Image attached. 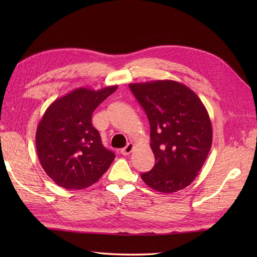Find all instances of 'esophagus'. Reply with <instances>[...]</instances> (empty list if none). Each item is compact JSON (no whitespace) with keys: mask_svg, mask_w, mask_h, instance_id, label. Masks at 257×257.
Listing matches in <instances>:
<instances>
[{"mask_svg":"<svg viewBox=\"0 0 257 257\" xmlns=\"http://www.w3.org/2000/svg\"><path fill=\"white\" fill-rule=\"evenodd\" d=\"M133 149H134V144L128 143V144L121 150V153H122L123 155H128L132 151H133Z\"/></svg>","mask_w":257,"mask_h":257,"instance_id":"obj_1","label":"esophagus"}]
</instances>
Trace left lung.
<instances>
[{
	"label": "left lung",
	"mask_w": 257,
	"mask_h": 257,
	"mask_svg": "<svg viewBox=\"0 0 257 257\" xmlns=\"http://www.w3.org/2000/svg\"><path fill=\"white\" fill-rule=\"evenodd\" d=\"M150 123L155 164L142 179L151 189L174 193L198 175L212 145L206 107L186 85L174 80L130 83Z\"/></svg>",
	"instance_id": "left-lung-1"
}]
</instances>
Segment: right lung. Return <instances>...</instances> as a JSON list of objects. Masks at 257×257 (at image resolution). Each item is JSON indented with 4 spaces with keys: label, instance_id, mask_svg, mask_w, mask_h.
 <instances>
[{
    "label": "right lung",
    "instance_id": "1",
    "mask_svg": "<svg viewBox=\"0 0 257 257\" xmlns=\"http://www.w3.org/2000/svg\"><path fill=\"white\" fill-rule=\"evenodd\" d=\"M116 88H78L54 100L45 111L36 130L38 160L45 173L62 188H89L114 160L91 119L96 107Z\"/></svg>",
    "mask_w": 257,
    "mask_h": 257
}]
</instances>
